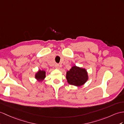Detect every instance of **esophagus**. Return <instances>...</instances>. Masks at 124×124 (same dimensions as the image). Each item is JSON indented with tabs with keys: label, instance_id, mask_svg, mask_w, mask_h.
I'll list each match as a JSON object with an SVG mask.
<instances>
[{
	"label": "esophagus",
	"instance_id": "34e87169",
	"mask_svg": "<svg viewBox=\"0 0 124 124\" xmlns=\"http://www.w3.org/2000/svg\"><path fill=\"white\" fill-rule=\"evenodd\" d=\"M55 68L56 69H60V66L58 64H56L55 65Z\"/></svg>",
	"mask_w": 124,
	"mask_h": 124
}]
</instances>
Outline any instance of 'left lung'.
I'll use <instances>...</instances> for the list:
<instances>
[{"label":"left lung","mask_w":124,"mask_h":124,"mask_svg":"<svg viewBox=\"0 0 124 124\" xmlns=\"http://www.w3.org/2000/svg\"><path fill=\"white\" fill-rule=\"evenodd\" d=\"M66 79L70 85L79 87L88 80V75L85 68L74 66L66 72Z\"/></svg>","instance_id":"obj_1"}]
</instances>
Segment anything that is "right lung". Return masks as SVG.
Segmentation results:
<instances>
[{"instance_id":"1","label":"right lung","mask_w":124,"mask_h":124,"mask_svg":"<svg viewBox=\"0 0 124 124\" xmlns=\"http://www.w3.org/2000/svg\"><path fill=\"white\" fill-rule=\"evenodd\" d=\"M35 78L39 82H41L44 81L46 78V71L44 70L39 69L35 73Z\"/></svg>"}]
</instances>
